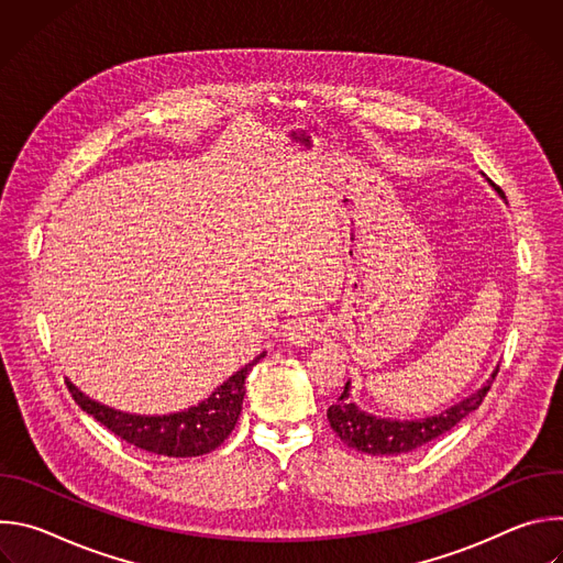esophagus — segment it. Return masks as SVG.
Here are the masks:
<instances>
[{
  "instance_id": "esophagus-1",
  "label": "esophagus",
  "mask_w": 563,
  "mask_h": 563,
  "mask_svg": "<svg viewBox=\"0 0 563 563\" xmlns=\"http://www.w3.org/2000/svg\"><path fill=\"white\" fill-rule=\"evenodd\" d=\"M320 334H323V330H320V323L313 318H296L285 328L287 341L298 347H305V345L318 341Z\"/></svg>"
}]
</instances>
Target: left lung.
I'll return each mask as SVG.
<instances>
[{
  "label": "left lung",
  "mask_w": 563,
  "mask_h": 563,
  "mask_svg": "<svg viewBox=\"0 0 563 563\" xmlns=\"http://www.w3.org/2000/svg\"><path fill=\"white\" fill-rule=\"evenodd\" d=\"M495 191L506 200V196L499 187H495ZM497 372H499V365L490 374V378L481 385L474 394L465 396L463 400L450 406L448 410H443L434 417L412 419V421L380 419V417L363 412L356 404H352V398H350L352 383L347 380L343 394L336 398V404L330 406L328 419H330L332 430L339 434V439L358 452L376 454V456L378 454H406V452H412V450L439 439L441 434L450 432L456 423H461L467 415H472L481 404H484V398H486Z\"/></svg>",
  "instance_id": "8db88e82"
}]
</instances>
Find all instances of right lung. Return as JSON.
I'll use <instances>...</instances> for the list:
<instances>
[{
	"label": "right lung",
	"instance_id": "obj_1",
	"mask_svg": "<svg viewBox=\"0 0 563 563\" xmlns=\"http://www.w3.org/2000/svg\"><path fill=\"white\" fill-rule=\"evenodd\" d=\"M261 358H265V352L229 376L202 404L163 417L120 412L98 404L85 391H79L70 380H66V387L79 408L122 441L159 456H202L216 450L231 434L240 410H243L245 378Z\"/></svg>",
	"mask_w": 563,
	"mask_h": 563
}]
</instances>
